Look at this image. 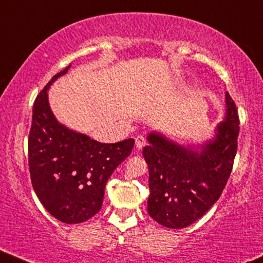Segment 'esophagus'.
I'll return each instance as SVG.
<instances>
[{"label":"esophagus","instance_id":"1","mask_svg":"<svg viewBox=\"0 0 263 263\" xmlns=\"http://www.w3.org/2000/svg\"><path fill=\"white\" fill-rule=\"evenodd\" d=\"M145 145V138L143 137V136H138V137H136V148L138 149H142L143 147Z\"/></svg>","mask_w":263,"mask_h":263}]
</instances>
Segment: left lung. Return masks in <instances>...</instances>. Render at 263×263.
I'll list each match as a JSON object with an SVG mask.
<instances>
[{
	"instance_id": "8db88e82",
	"label": "left lung",
	"mask_w": 263,
	"mask_h": 263,
	"mask_svg": "<svg viewBox=\"0 0 263 263\" xmlns=\"http://www.w3.org/2000/svg\"><path fill=\"white\" fill-rule=\"evenodd\" d=\"M223 121L201 144H182L160 131L147 136L143 156L149 167L148 212L158 223L181 229L191 226L220 198L238 147L239 118L226 92Z\"/></svg>"
}]
</instances>
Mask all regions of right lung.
Instances as JSON below:
<instances>
[{
    "instance_id": "add662e5",
    "label": "right lung",
    "mask_w": 263,
    "mask_h": 263,
    "mask_svg": "<svg viewBox=\"0 0 263 263\" xmlns=\"http://www.w3.org/2000/svg\"><path fill=\"white\" fill-rule=\"evenodd\" d=\"M70 66L53 76L36 98L28 141L36 195L53 217L68 224L87 221L101 210L109 177L135 144L132 138L111 144L97 142L57 120L48 89Z\"/></svg>"
}]
</instances>
